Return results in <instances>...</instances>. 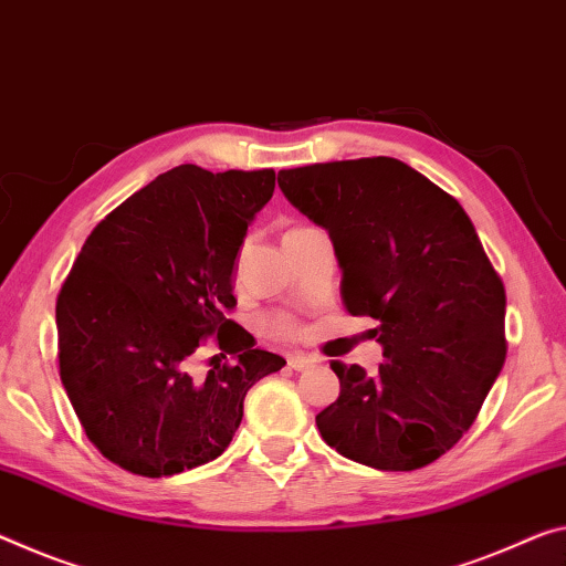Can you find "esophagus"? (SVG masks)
I'll use <instances>...</instances> for the list:
<instances>
[{"label":"esophagus","mask_w":566,"mask_h":566,"mask_svg":"<svg viewBox=\"0 0 566 566\" xmlns=\"http://www.w3.org/2000/svg\"><path fill=\"white\" fill-rule=\"evenodd\" d=\"M286 365H290L292 370L302 373V370H310V367L315 365V360H312V357H307V355H302V353H294V355L286 357Z\"/></svg>","instance_id":"34e87169"}]
</instances>
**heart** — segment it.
I'll return each instance as SVG.
<instances>
[{
    "instance_id": "1",
    "label": "heart",
    "mask_w": 566,
    "mask_h": 566,
    "mask_svg": "<svg viewBox=\"0 0 566 566\" xmlns=\"http://www.w3.org/2000/svg\"><path fill=\"white\" fill-rule=\"evenodd\" d=\"M294 231H302V229H292L286 231V234H294ZM264 329L274 337H294L297 335V322L286 315H272L264 319Z\"/></svg>"
}]
</instances>
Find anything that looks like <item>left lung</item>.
I'll return each instance as SVG.
<instances>
[{
  "mask_svg": "<svg viewBox=\"0 0 566 566\" xmlns=\"http://www.w3.org/2000/svg\"><path fill=\"white\" fill-rule=\"evenodd\" d=\"M294 209L327 229L345 310L373 317L378 375L329 363L339 398L325 443L380 471L441 459L476 420L506 360V292L461 203L398 158L280 170Z\"/></svg>",
  "mask_w": 566,
  "mask_h": 566,
  "instance_id": "1",
  "label": "left lung"
}]
</instances>
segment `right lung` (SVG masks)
Instances as JSON below:
<instances>
[{"label": "right lung", "instance_id": "right-lung-1", "mask_svg": "<svg viewBox=\"0 0 566 566\" xmlns=\"http://www.w3.org/2000/svg\"><path fill=\"white\" fill-rule=\"evenodd\" d=\"M272 193V168L178 166L107 213L80 249L57 294L60 378L90 441L120 469L160 479L219 459L251 385L284 367L227 319L239 247ZM206 336L235 363L196 379L192 353Z\"/></svg>", "mask_w": 566, "mask_h": 566}]
</instances>
